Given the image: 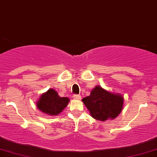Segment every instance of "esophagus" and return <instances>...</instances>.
<instances>
[{
    "mask_svg": "<svg viewBox=\"0 0 157 157\" xmlns=\"http://www.w3.org/2000/svg\"><path fill=\"white\" fill-rule=\"evenodd\" d=\"M73 98L75 99H82V97L80 95H78V94H74Z\"/></svg>",
    "mask_w": 157,
    "mask_h": 157,
    "instance_id": "1",
    "label": "esophagus"
}]
</instances>
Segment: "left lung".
<instances>
[{"label":"left lung","instance_id":"left-lung-1","mask_svg":"<svg viewBox=\"0 0 157 157\" xmlns=\"http://www.w3.org/2000/svg\"><path fill=\"white\" fill-rule=\"evenodd\" d=\"M82 102L92 117L105 121L118 116L123 109L124 98L121 95L114 94L97 86L93 89L90 96L82 99Z\"/></svg>","mask_w":157,"mask_h":157}]
</instances>
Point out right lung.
Returning <instances> with one entry per match:
<instances>
[{
	"label": "right lung",
	"mask_w": 157,
	"mask_h": 157,
	"mask_svg": "<svg viewBox=\"0 0 157 157\" xmlns=\"http://www.w3.org/2000/svg\"><path fill=\"white\" fill-rule=\"evenodd\" d=\"M69 99L67 97H59L58 94L53 89H49L41 95L36 102V106L40 111L49 115H57L67 107Z\"/></svg>",
	"instance_id": "1"
}]
</instances>
